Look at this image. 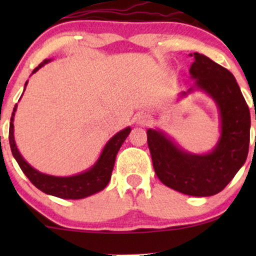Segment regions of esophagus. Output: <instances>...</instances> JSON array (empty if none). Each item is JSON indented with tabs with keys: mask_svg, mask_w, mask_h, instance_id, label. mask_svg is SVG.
<instances>
[{
	"mask_svg": "<svg viewBox=\"0 0 256 256\" xmlns=\"http://www.w3.org/2000/svg\"><path fill=\"white\" fill-rule=\"evenodd\" d=\"M137 122L140 125H146V122H148V116H146V114L140 113L137 116Z\"/></svg>",
	"mask_w": 256,
	"mask_h": 256,
	"instance_id": "1",
	"label": "esophagus"
}]
</instances>
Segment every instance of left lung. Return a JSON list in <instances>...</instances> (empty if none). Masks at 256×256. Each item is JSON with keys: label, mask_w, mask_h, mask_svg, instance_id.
<instances>
[{"label": "left lung", "mask_w": 256, "mask_h": 256, "mask_svg": "<svg viewBox=\"0 0 256 256\" xmlns=\"http://www.w3.org/2000/svg\"><path fill=\"white\" fill-rule=\"evenodd\" d=\"M190 74L198 86L216 100L222 116V137L207 155L179 149L161 132L146 131L148 148L158 178L166 186L190 196L222 192L246 162L250 142V113L236 79L210 58L194 52ZM186 92H184V95Z\"/></svg>", "instance_id": "left-lung-1"}]
</instances>
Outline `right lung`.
Masks as SVG:
<instances>
[{
  "mask_svg": "<svg viewBox=\"0 0 256 256\" xmlns=\"http://www.w3.org/2000/svg\"><path fill=\"white\" fill-rule=\"evenodd\" d=\"M48 58L40 62L36 68L34 70V73L38 71V68L46 64ZM28 84V82H26ZM16 110V104L14 107L13 113H12L10 124V144L13 156L16 158L18 165L20 166L22 171L25 173V176L30 179V182L40 192L49 194V195L56 196L60 198L67 200H78L84 198L86 196L92 195L101 190H104L107 186L108 182L110 180L112 171H113L114 162H116V156L118 154L120 146H122L126 137L130 134L131 128H126L125 130L118 132L114 137L110 138V142L104 146L101 156L96 165L90 168L89 171L80 173V174L72 176V177H54V176L43 174V173L36 171L34 168L28 165V162L22 158L18 150L16 142H14V134H13V122H14V113Z\"/></svg>",
  "mask_w": 256,
  "mask_h": 256,
  "instance_id": "obj_1",
  "label": "right lung"
}]
</instances>
